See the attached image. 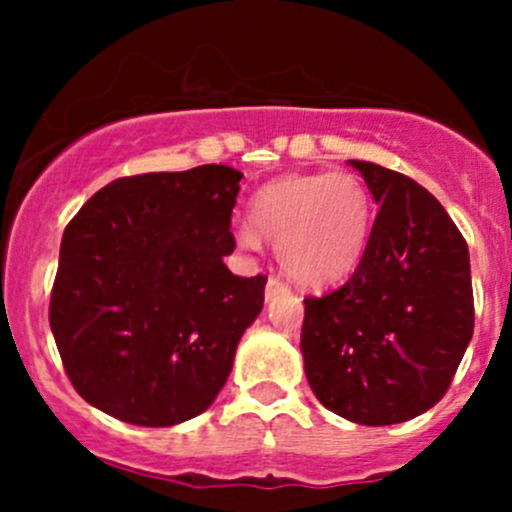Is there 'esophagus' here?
I'll return each mask as SVG.
<instances>
[{
    "label": "esophagus",
    "instance_id": "34e87169",
    "mask_svg": "<svg viewBox=\"0 0 512 512\" xmlns=\"http://www.w3.org/2000/svg\"><path fill=\"white\" fill-rule=\"evenodd\" d=\"M281 293H286V286L281 284L279 279H274V276H269L267 289H264V298H267V301H274V298L281 296Z\"/></svg>",
    "mask_w": 512,
    "mask_h": 512
}]
</instances>
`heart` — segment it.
<instances>
[{"instance_id":"heart-1","label":"heart","mask_w":512,"mask_h":512,"mask_svg":"<svg viewBox=\"0 0 512 512\" xmlns=\"http://www.w3.org/2000/svg\"><path fill=\"white\" fill-rule=\"evenodd\" d=\"M373 228V199L349 170L293 173L262 185L250 223L236 226L238 248L257 252L276 240L279 264L296 284L330 286L354 274Z\"/></svg>"}]
</instances>
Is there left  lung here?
Instances as JSON below:
<instances>
[{
    "label": "left lung",
    "mask_w": 512,
    "mask_h": 512,
    "mask_svg": "<svg viewBox=\"0 0 512 512\" xmlns=\"http://www.w3.org/2000/svg\"><path fill=\"white\" fill-rule=\"evenodd\" d=\"M349 163L380 211L351 279L305 298V378L322 407L354 424H402L445 395L472 339L469 250L426 187Z\"/></svg>",
    "instance_id": "left-lung-1"
}]
</instances>
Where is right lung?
Segmentation results:
<instances>
[{
    "mask_svg": "<svg viewBox=\"0 0 512 512\" xmlns=\"http://www.w3.org/2000/svg\"><path fill=\"white\" fill-rule=\"evenodd\" d=\"M243 173L197 166L120 178L64 228L50 327L74 390L134 426H175L211 407L267 276L223 257Z\"/></svg>",
    "mask_w": 512,
    "mask_h": 512,
    "instance_id": "add662e5",
    "label": "right lung"
}]
</instances>
